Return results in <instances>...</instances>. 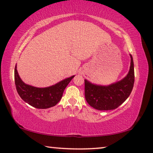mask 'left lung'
Listing matches in <instances>:
<instances>
[{
	"mask_svg": "<svg viewBox=\"0 0 153 153\" xmlns=\"http://www.w3.org/2000/svg\"><path fill=\"white\" fill-rule=\"evenodd\" d=\"M128 74L121 80L108 86L97 85L84 79L85 98L90 105L98 110H114L124 103L131 93L134 84V65L130 54Z\"/></svg>",
	"mask_w": 153,
	"mask_h": 153,
	"instance_id": "1",
	"label": "left lung"
}]
</instances>
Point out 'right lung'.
I'll list each match as a JSON object with an SVG mask.
<instances>
[{
	"label": "right lung",
	"instance_id": "obj_1",
	"mask_svg": "<svg viewBox=\"0 0 153 153\" xmlns=\"http://www.w3.org/2000/svg\"><path fill=\"white\" fill-rule=\"evenodd\" d=\"M74 76L68 77L51 86L37 88L26 84L22 80L16 65L14 71L15 84L19 95L26 103L38 109H47L56 105L62 98L64 90Z\"/></svg>",
	"mask_w": 153,
	"mask_h": 153
}]
</instances>
